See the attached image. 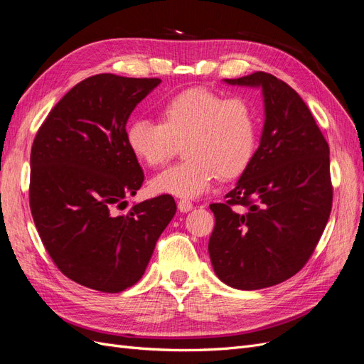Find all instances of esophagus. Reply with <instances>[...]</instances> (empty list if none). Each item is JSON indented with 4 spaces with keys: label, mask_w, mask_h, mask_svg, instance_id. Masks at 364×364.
Returning a JSON list of instances; mask_svg holds the SVG:
<instances>
[{
    "label": "esophagus",
    "mask_w": 364,
    "mask_h": 364,
    "mask_svg": "<svg viewBox=\"0 0 364 364\" xmlns=\"http://www.w3.org/2000/svg\"><path fill=\"white\" fill-rule=\"evenodd\" d=\"M178 208H179L181 213H188V211H191V209H193V203L190 200L182 199V200L178 202Z\"/></svg>",
    "instance_id": "34e87169"
}]
</instances>
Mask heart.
<instances>
[{
	"instance_id": "obj_1",
	"label": "heart",
	"mask_w": 364,
	"mask_h": 364,
	"mask_svg": "<svg viewBox=\"0 0 364 364\" xmlns=\"http://www.w3.org/2000/svg\"><path fill=\"white\" fill-rule=\"evenodd\" d=\"M127 146L139 162L161 167L182 144L183 162L151 179L155 194L202 196L217 176L237 178L250 164L257 149V115L243 97L191 87L168 98L161 107V123L138 118L126 130Z\"/></svg>"
}]
</instances>
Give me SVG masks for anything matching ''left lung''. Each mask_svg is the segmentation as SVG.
Masks as SVG:
<instances>
[{
	"label": "left lung",
	"instance_id": "1",
	"mask_svg": "<svg viewBox=\"0 0 364 364\" xmlns=\"http://www.w3.org/2000/svg\"><path fill=\"white\" fill-rule=\"evenodd\" d=\"M229 85L259 87V147L225 203L209 205L208 252L220 281L240 290L272 287L299 272L321 240L333 205L329 147L293 87L257 71ZM248 209L238 213L233 206Z\"/></svg>",
	"mask_w": 364,
	"mask_h": 364
}]
</instances>
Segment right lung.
Returning <instances> with one entry per match:
<instances>
[{"label":"right lung","mask_w":364,"mask_h":364,"mask_svg":"<svg viewBox=\"0 0 364 364\" xmlns=\"http://www.w3.org/2000/svg\"><path fill=\"white\" fill-rule=\"evenodd\" d=\"M159 83L87 77L51 109L33 141V220L58 269L87 289L119 293L136 284L176 214L168 194L117 213L144 182L127 146V119Z\"/></svg>","instance_id":"right-lung-1"}]
</instances>
